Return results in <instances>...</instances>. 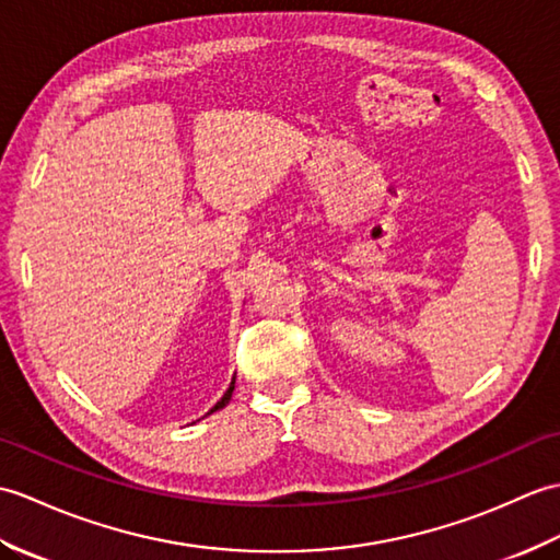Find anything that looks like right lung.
Returning a JSON list of instances; mask_svg holds the SVG:
<instances>
[{"label": "right lung", "instance_id": "1", "mask_svg": "<svg viewBox=\"0 0 560 560\" xmlns=\"http://www.w3.org/2000/svg\"><path fill=\"white\" fill-rule=\"evenodd\" d=\"M232 390H234V381L230 383V388H228V393L220 397V400H218V405H215L213 409H210V412H208V415H213V412H218V409H220V407H225V405L230 402V397H232Z\"/></svg>", "mask_w": 560, "mask_h": 560}]
</instances>
